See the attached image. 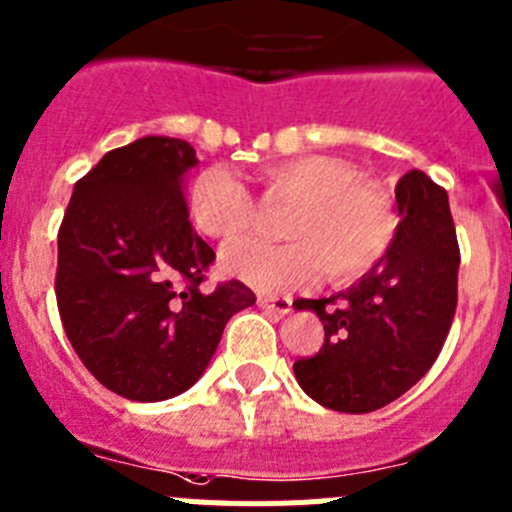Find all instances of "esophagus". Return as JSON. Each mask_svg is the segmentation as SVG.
<instances>
[{"label":"esophagus","instance_id":"34e87169","mask_svg":"<svg viewBox=\"0 0 512 512\" xmlns=\"http://www.w3.org/2000/svg\"><path fill=\"white\" fill-rule=\"evenodd\" d=\"M257 303H260V308L278 313V316H285V313H290V308H293V301H290L288 296H260Z\"/></svg>","mask_w":512,"mask_h":512}]
</instances>
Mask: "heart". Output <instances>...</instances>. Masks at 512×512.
Listing matches in <instances>:
<instances>
[{"mask_svg": "<svg viewBox=\"0 0 512 512\" xmlns=\"http://www.w3.org/2000/svg\"><path fill=\"white\" fill-rule=\"evenodd\" d=\"M270 193L298 199L288 219L290 242L239 239L222 252V270L265 293L306 285L324 273L336 283L375 265L395 232L390 201L380 186L354 176L352 165L329 155H298L260 168ZM188 211L199 232L234 239L250 227L252 199L227 168H209L193 181Z\"/></svg>", "mask_w": 512, "mask_h": 512, "instance_id": "obj_1", "label": "heart"}]
</instances>
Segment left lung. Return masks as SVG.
Instances as JSON below:
<instances>
[{
  "label": "left lung",
  "mask_w": 512,
  "mask_h": 512,
  "mask_svg": "<svg viewBox=\"0 0 512 512\" xmlns=\"http://www.w3.org/2000/svg\"><path fill=\"white\" fill-rule=\"evenodd\" d=\"M400 224L385 255L329 298L293 303L324 324V347L293 365L308 398L370 413L411 390L439 357L457 311L459 245L449 196L411 170L395 186Z\"/></svg>",
  "instance_id": "left-lung-1"
}]
</instances>
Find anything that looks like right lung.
I'll use <instances>...</instances> for the list:
<instances>
[{
	"label": "right lung",
	"instance_id": "1",
	"mask_svg": "<svg viewBox=\"0 0 512 512\" xmlns=\"http://www.w3.org/2000/svg\"><path fill=\"white\" fill-rule=\"evenodd\" d=\"M196 165L178 137L109 150L73 186L58 232L63 329L86 370L137 403L186 393L227 321L255 303L239 280L201 290L214 250L193 232L181 191Z\"/></svg>",
	"mask_w": 512,
	"mask_h": 512
}]
</instances>
